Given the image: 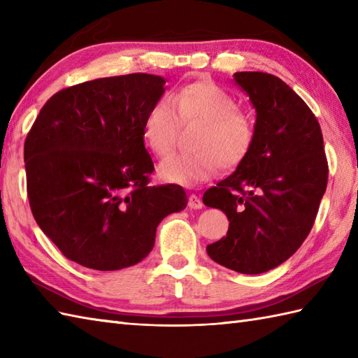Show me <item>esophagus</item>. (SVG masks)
<instances>
[{
  "mask_svg": "<svg viewBox=\"0 0 358 358\" xmlns=\"http://www.w3.org/2000/svg\"><path fill=\"white\" fill-rule=\"evenodd\" d=\"M187 206L191 209H201L203 201L195 194H191V195H189V200H187Z\"/></svg>",
  "mask_w": 358,
  "mask_h": 358,
  "instance_id": "obj_1",
  "label": "esophagus"
}]
</instances>
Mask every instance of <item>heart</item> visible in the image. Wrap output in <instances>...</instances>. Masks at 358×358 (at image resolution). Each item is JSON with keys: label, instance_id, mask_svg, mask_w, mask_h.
Returning a JSON list of instances; mask_svg holds the SVG:
<instances>
[{"label": "heart", "instance_id": "1", "mask_svg": "<svg viewBox=\"0 0 358 358\" xmlns=\"http://www.w3.org/2000/svg\"><path fill=\"white\" fill-rule=\"evenodd\" d=\"M199 121L191 154H178L158 166L167 183L194 186L217 172L218 164L231 169L240 164L254 144V123L237 109L234 98L214 83L196 81L180 87L171 98H159L150 106L143 123L148 146L158 157L169 155L180 123Z\"/></svg>", "mask_w": 358, "mask_h": 358}]
</instances>
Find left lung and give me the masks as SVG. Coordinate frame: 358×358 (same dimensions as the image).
Instances as JSON below:
<instances>
[{"mask_svg":"<svg viewBox=\"0 0 358 358\" xmlns=\"http://www.w3.org/2000/svg\"><path fill=\"white\" fill-rule=\"evenodd\" d=\"M234 81L255 109V136L235 172L203 195L229 220L226 237L206 250L227 269L263 273L286 262L313 229L328 162L315 115L285 81L264 72H235Z\"/></svg>","mask_w":358,"mask_h":358,"instance_id":"left-lung-1","label":"left lung"}]
</instances>
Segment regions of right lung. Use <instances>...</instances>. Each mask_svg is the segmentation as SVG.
I'll return each mask as SVG.
<instances>
[{
  "label": "right lung",
  "instance_id": "1",
  "mask_svg": "<svg viewBox=\"0 0 358 358\" xmlns=\"http://www.w3.org/2000/svg\"><path fill=\"white\" fill-rule=\"evenodd\" d=\"M150 73L98 78L59 90L27 134L30 209L63 255L118 271L154 248L159 222L186 208L185 189L150 186L154 163L143 123L164 94Z\"/></svg>",
  "mask_w": 358,
  "mask_h": 358
}]
</instances>
